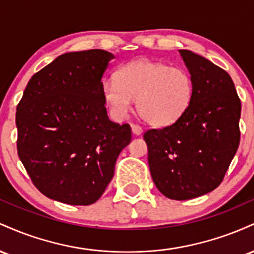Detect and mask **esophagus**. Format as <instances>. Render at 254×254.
Here are the masks:
<instances>
[{
	"label": "esophagus",
	"mask_w": 254,
	"mask_h": 254,
	"mask_svg": "<svg viewBox=\"0 0 254 254\" xmlns=\"http://www.w3.org/2000/svg\"><path fill=\"white\" fill-rule=\"evenodd\" d=\"M131 129H132V132L135 133V135H141V133L143 132V129H142L141 125L138 124H132L131 125Z\"/></svg>",
	"instance_id": "obj_1"
}]
</instances>
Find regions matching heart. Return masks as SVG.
Wrapping results in <instances>:
<instances>
[{
  "label": "heart",
  "instance_id": "1",
  "mask_svg": "<svg viewBox=\"0 0 254 254\" xmlns=\"http://www.w3.org/2000/svg\"><path fill=\"white\" fill-rule=\"evenodd\" d=\"M101 90L116 118H127L137 99L138 112L148 123L170 127L190 109L194 82L183 66L141 58L122 65L116 80H105Z\"/></svg>",
  "mask_w": 254,
  "mask_h": 254
}]
</instances>
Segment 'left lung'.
Returning <instances> with one entry per match:
<instances>
[{"instance_id":"1","label":"left lung","mask_w":254,"mask_h":254,"mask_svg":"<svg viewBox=\"0 0 254 254\" xmlns=\"http://www.w3.org/2000/svg\"><path fill=\"white\" fill-rule=\"evenodd\" d=\"M179 52L194 82L190 109L177 123L145 131L143 138L157 190L186 200L222 183L240 143L241 101L228 72L192 51Z\"/></svg>"}]
</instances>
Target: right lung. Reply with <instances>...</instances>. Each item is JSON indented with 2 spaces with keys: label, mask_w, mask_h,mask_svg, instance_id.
<instances>
[{
  "label": "right lung",
  "mask_w": 254,
  "mask_h": 254,
  "mask_svg": "<svg viewBox=\"0 0 254 254\" xmlns=\"http://www.w3.org/2000/svg\"><path fill=\"white\" fill-rule=\"evenodd\" d=\"M112 58L98 49L61 55L31 77L17 105V154L51 199L97 202L130 143V125L111 122L105 107L101 77Z\"/></svg>",
  "instance_id": "add662e5"
}]
</instances>
